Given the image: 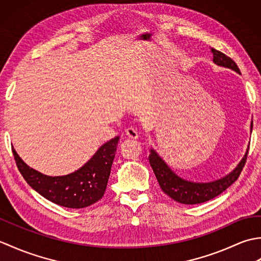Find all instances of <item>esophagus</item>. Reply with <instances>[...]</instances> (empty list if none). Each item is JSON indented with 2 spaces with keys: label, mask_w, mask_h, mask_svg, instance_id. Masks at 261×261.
Listing matches in <instances>:
<instances>
[{
  "label": "esophagus",
  "mask_w": 261,
  "mask_h": 261,
  "mask_svg": "<svg viewBox=\"0 0 261 261\" xmlns=\"http://www.w3.org/2000/svg\"><path fill=\"white\" fill-rule=\"evenodd\" d=\"M125 135L126 137L129 138V139H138V137H139V135H138V131L136 129H134V127H127V129L125 130Z\"/></svg>",
  "instance_id": "1"
}]
</instances>
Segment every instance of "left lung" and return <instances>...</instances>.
Wrapping results in <instances>:
<instances>
[{"instance_id": "left-lung-1", "label": "left lung", "mask_w": 261, "mask_h": 261, "mask_svg": "<svg viewBox=\"0 0 261 261\" xmlns=\"http://www.w3.org/2000/svg\"><path fill=\"white\" fill-rule=\"evenodd\" d=\"M211 53L213 54L214 64L232 69L237 71L238 74H240V69L238 68L237 64L230 57L214 48H211ZM250 130L252 131V122ZM248 150L241 159V162L237 165V167L231 173L225 175L222 178L210 182H194L181 178L168 167L165 160L152 148L150 149V154H149V163H150L153 173L156 175L160 188L165 194H167L170 198H173L176 202L193 205L210 201V199L220 195L226 188L233 184L238 179V177L240 176L242 168L245 167Z\"/></svg>"}]
</instances>
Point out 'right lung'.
Masks as SVG:
<instances>
[{
  "label": "right lung",
  "instance_id": "add662e5",
  "mask_svg": "<svg viewBox=\"0 0 261 261\" xmlns=\"http://www.w3.org/2000/svg\"><path fill=\"white\" fill-rule=\"evenodd\" d=\"M119 137L104 143L88 162L74 173L47 176L29 167L13 148L18 169L33 190L55 204L69 208H83L96 203L104 195L115 157Z\"/></svg>",
  "mask_w": 261,
  "mask_h": 261
}]
</instances>
